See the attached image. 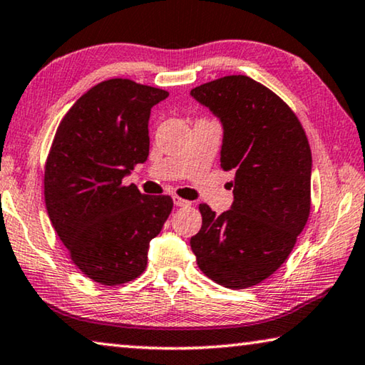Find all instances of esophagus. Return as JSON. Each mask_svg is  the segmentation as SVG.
Instances as JSON below:
<instances>
[{
    "label": "esophagus",
    "mask_w": 365,
    "mask_h": 365,
    "mask_svg": "<svg viewBox=\"0 0 365 365\" xmlns=\"http://www.w3.org/2000/svg\"><path fill=\"white\" fill-rule=\"evenodd\" d=\"M173 203H175V206H178V207H187V206L192 205L190 201L183 200V198H178V196H173Z\"/></svg>",
    "instance_id": "esophagus-1"
}]
</instances>
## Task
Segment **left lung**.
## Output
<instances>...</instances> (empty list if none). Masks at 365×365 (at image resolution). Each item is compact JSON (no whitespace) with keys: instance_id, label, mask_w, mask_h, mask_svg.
<instances>
[{"instance_id":"1","label":"left lung","mask_w":365,"mask_h":365,"mask_svg":"<svg viewBox=\"0 0 365 365\" xmlns=\"http://www.w3.org/2000/svg\"><path fill=\"white\" fill-rule=\"evenodd\" d=\"M221 120V167L234 172V203L214 212L200 205L203 225L190 245L200 269L229 289L257 286L286 262L310 214L312 153L291 107L242 76L192 89Z\"/></svg>"}]
</instances>
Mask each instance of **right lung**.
Listing matches in <instances>:
<instances>
[{
    "label": "right lung",
    "mask_w": 365,
    "mask_h": 365,
    "mask_svg": "<svg viewBox=\"0 0 365 365\" xmlns=\"http://www.w3.org/2000/svg\"><path fill=\"white\" fill-rule=\"evenodd\" d=\"M169 92L131 79L91 88L58 125L45 164V205L73 263L103 286L136 279L173 207L121 180L149 155L151 108Z\"/></svg>",
    "instance_id": "obj_1"
}]
</instances>
